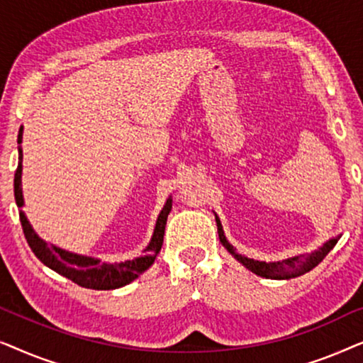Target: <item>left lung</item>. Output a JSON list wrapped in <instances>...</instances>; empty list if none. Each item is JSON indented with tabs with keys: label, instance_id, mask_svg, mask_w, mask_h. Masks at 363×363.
Masks as SVG:
<instances>
[{
	"label": "left lung",
	"instance_id": "8db88e82",
	"mask_svg": "<svg viewBox=\"0 0 363 363\" xmlns=\"http://www.w3.org/2000/svg\"><path fill=\"white\" fill-rule=\"evenodd\" d=\"M215 218H216V226H218V236H220L221 245L226 247L228 252H230L231 256H235L236 259L246 267V269H250L251 272H255V274L261 276V277H266V279H292V277L306 274V272L314 269V267L319 264V262L324 259L327 255H329L332 247L337 245V241L340 240V236L332 238V240L327 241L324 246L319 247V250L314 252H311V255L294 256V257H289V259H282V261H276V262L255 261V259H251V257L238 255L235 247H233L225 238L220 218H218L216 215H215Z\"/></svg>",
	"mask_w": 363,
	"mask_h": 363
}]
</instances>
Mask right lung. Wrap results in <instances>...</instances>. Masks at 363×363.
Here are the masks:
<instances>
[{
    "mask_svg": "<svg viewBox=\"0 0 363 363\" xmlns=\"http://www.w3.org/2000/svg\"><path fill=\"white\" fill-rule=\"evenodd\" d=\"M23 127L19 128L18 133V168L14 173V200H16L18 208H23V188H21V172H23ZM172 211V198H168L165 206L158 215L155 230H153V236L150 242H148L145 255L140 257H135L132 261L125 262H102L101 259L89 256H81L69 252L61 247L48 245L46 241L41 240L36 233H34L33 226L29 225L23 211H19V220H21L23 233L26 236V241L29 247H31L34 255L43 264L51 267L57 274H61L67 279H71L76 284L87 287V289H97V291H108L117 289V287L130 284L133 279H137L142 272H145L148 267L153 264L158 252L162 250L163 245V235H165L167 218L168 213Z\"/></svg>",
    "mask_w": 363,
    "mask_h": 363,
    "instance_id": "obj_1",
    "label": "right lung"
}]
</instances>
